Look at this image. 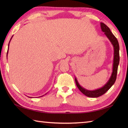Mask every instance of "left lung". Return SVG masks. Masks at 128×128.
Instances as JSON below:
<instances>
[{
    "instance_id": "1",
    "label": "left lung",
    "mask_w": 128,
    "mask_h": 128,
    "mask_svg": "<svg viewBox=\"0 0 128 128\" xmlns=\"http://www.w3.org/2000/svg\"><path fill=\"white\" fill-rule=\"evenodd\" d=\"M100 28L102 31L104 32V34L112 43L114 47V59H113V72L111 75V76L108 80V82L103 86L102 88L95 90L93 91H90L88 90L83 88L78 84L76 78H75V81L78 88L79 90L84 94L85 96L89 97H98L102 96L108 90H109L112 85L114 84L116 80V75H117L118 67L119 63V43L116 38L114 36V34L110 31V28L106 25L100 22Z\"/></svg>"
}]
</instances>
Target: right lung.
<instances>
[{"label": "right lung", "mask_w": 128, "mask_h": 128, "mask_svg": "<svg viewBox=\"0 0 128 128\" xmlns=\"http://www.w3.org/2000/svg\"><path fill=\"white\" fill-rule=\"evenodd\" d=\"M12 38H11V39H10V40H12ZM10 42H9V43H10ZM9 44H8V52H7V55H6V56H8V50H9ZM42 97V96H41Z\"/></svg>", "instance_id": "obj_1"}]
</instances>
